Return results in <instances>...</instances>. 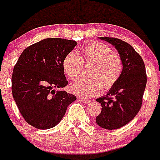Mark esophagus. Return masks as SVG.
<instances>
[{"label":"esophagus","mask_w":160,"mask_h":160,"mask_svg":"<svg viewBox=\"0 0 160 160\" xmlns=\"http://www.w3.org/2000/svg\"><path fill=\"white\" fill-rule=\"evenodd\" d=\"M79 99L82 102H83L84 104H88V103L91 102L90 100H88V99H86V98H79Z\"/></svg>","instance_id":"obj_1"}]
</instances>
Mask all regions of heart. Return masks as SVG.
I'll use <instances>...</instances> for the list:
<instances>
[{
	"instance_id": "heart-1",
	"label": "heart",
	"mask_w": 160,
	"mask_h": 160,
	"mask_svg": "<svg viewBox=\"0 0 160 160\" xmlns=\"http://www.w3.org/2000/svg\"><path fill=\"white\" fill-rule=\"evenodd\" d=\"M84 65H92L88 79H80L70 85L73 94L91 98L100 95L103 90L111 88L121 77L123 71V62L121 56L112 52L106 44L100 42H91L85 44L80 54L71 52L63 61V70L72 80L80 78Z\"/></svg>"
}]
</instances>
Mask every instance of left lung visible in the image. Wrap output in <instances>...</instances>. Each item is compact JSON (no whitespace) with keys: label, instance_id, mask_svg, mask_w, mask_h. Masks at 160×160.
Returning a JSON list of instances; mask_svg holds the SVG:
<instances>
[{"label":"left lung","instance_id":"obj_1","mask_svg":"<svg viewBox=\"0 0 160 160\" xmlns=\"http://www.w3.org/2000/svg\"><path fill=\"white\" fill-rule=\"evenodd\" d=\"M112 44L123 62L121 77L106 95L97 98L102 112L96 123L105 129H116L128 124L139 112L142 103L147 77L141 56L128 44L116 38H99Z\"/></svg>","mask_w":160,"mask_h":160}]
</instances>
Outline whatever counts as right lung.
Listing matches in <instances>:
<instances>
[{
    "label": "right lung",
    "mask_w": 160,
    "mask_h": 160,
    "mask_svg": "<svg viewBox=\"0 0 160 160\" xmlns=\"http://www.w3.org/2000/svg\"><path fill=\"white\" fill-rule=\"evenodd\" d=\"M77 45L75 41L46 38L29 46L13 70V98L28 124L48 129L58 124L76 96L58 90L68 85L63 61Z\"/></svg>",
    "instance_id": "obj_1"
}]
</instances>
